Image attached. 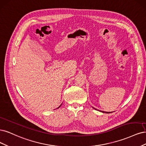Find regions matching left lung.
<instances>
[{"instance_id":"8db88e82","label":"left lung","mask_w":146,"mask_h":146,"mask_svg":"<svg viewBox=\"0 0 146 146\" xmlns=\"http://www.w3.org/2000/svg\"><path fill=\"white\" fill-rule=\"evenodd\" d=\"M102 111L103 113H111V112H106V111Z\"/></svg>"}]
</instances>
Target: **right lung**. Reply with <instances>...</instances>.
I'll list each match as a JSON object with an SVG mask.
<instances>
[{"instance_id": "1", "label": "right lung", "mask_w": 146, "mask_h": 146, "mask_svg": "<svg viewBox=\"0 0 146 146\" xmlns=\"http://www.w3.org/2000/svg\"><path fill=\"white\" fill-rule=\"evenodd\" d=\"M60 106H61V105H60ZM60 106H59V107H60ZM59 107H58V108H59Z\"/></svg>"}]
</instances>
